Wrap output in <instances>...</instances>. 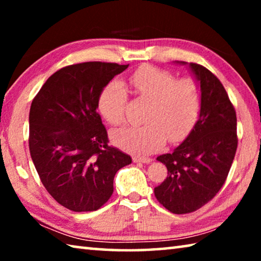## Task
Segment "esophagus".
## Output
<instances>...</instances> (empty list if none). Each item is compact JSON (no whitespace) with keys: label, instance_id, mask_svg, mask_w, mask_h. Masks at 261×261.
<instances>
[{"label":"esophagus","instance_id":"1","mask_svg":"<svg viewBox=\"0 0 261 261\" xmlns=\"http://www.w3.org/2000/svg\"><path fill=\"white\" fill-rule=\"evenodd\" d=\"M149 161H151V159H148V158H139V156L134 158L135 163H148Z\"/></svg>","mask_w":261,"mask_h":261}]
</instances>
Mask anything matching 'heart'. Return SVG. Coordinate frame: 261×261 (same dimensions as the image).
Listing matches in <instances>:
<instances>
[{
  "instance_id": "obj_1",
  "label": "heart",
  "mask_w": 261,
  "mask_h": 261,
  "mask_svg": "<svg viewBox=\"0 0 261 261\" xmlns=\"http://www.w3.org/2000/svg\"><path fill=\"white\" fill-rule=\"evenodd\" d=\"M129 83L136 95L148 101L140 126H125L113 134L114 143L124 151L146 155L187 137L199 118L201 94L191 77L176 78L173 73L153 67H141ZM127 93L120 82H112L99 96L98 107L105 120L120 125L125 117Z\"/></svg>"
}]
</instances>
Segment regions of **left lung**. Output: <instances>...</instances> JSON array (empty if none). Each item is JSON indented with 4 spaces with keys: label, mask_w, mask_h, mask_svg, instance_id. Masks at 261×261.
I'll list each match as a JSON object with an SVG mask.
<instances>
[{
    "label": "left lung",
    "mask_w": 261,
    "mask_h": 261,
    "mask_svg": "<svg viewBox=\"0 0 261 261\" xmlns=\"http://www.w3.org/2000/svg\"><path fill=\"white\" fill-rule=\"evenodd\" d=\"M190 68L200 83L199 120L178 147L156 158L168 175L154 194L174 214L192 213L213 199L226 182L238 144L236 112L223 85L202 65L190 63Z\"/></svg>",
    "instance_id": "8db88e82"
}]
</instances>
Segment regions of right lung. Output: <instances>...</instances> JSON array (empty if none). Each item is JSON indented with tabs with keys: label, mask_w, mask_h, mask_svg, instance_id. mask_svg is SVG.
<instances>
[{
	"label": "right lung",
	"mask_w": 261,
	"mask_h": 261,
	"mask_svg": "<svg viewBox=\"0 0 261 261\" xmlns=\"http://www.w3.org/2000/svg\"><path fill=\"white\" fill-rule=\"evenodd\" d=\"M129 67L84 62L53 73L30 109L29 146L48 193L73 212L99 210L112 197L114 177L131 158L109 146L96 112L108 83Z\"/></svg>",
	"instance_id": "right-lung-1"
}]
</instances>
